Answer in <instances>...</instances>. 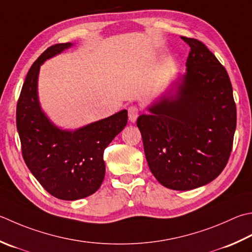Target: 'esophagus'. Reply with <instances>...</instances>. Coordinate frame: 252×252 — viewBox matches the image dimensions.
Masks as SVG:
<instances>
[{
  "mask_svg": "<svg viewBox=\"0 0 252 252\" xmlns=\"http://www.w3.org/2000/svg\"><path fill=\"white\" fill-rule=\"evenodd\" d=\"M127 112H129V120L134 123L137 119V117H139L140 109L136 106H131L129 107V109H127Z\"/></svg>",
  "mask_w": 252,
  "mask_h": 252,
  "instance_id": "esophagus-1",
  "label": "esophagus"
}]
</instances>
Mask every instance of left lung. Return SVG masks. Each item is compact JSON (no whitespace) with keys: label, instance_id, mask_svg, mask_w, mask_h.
Listing matches in <instances>:
<instances>
[{"label":"left lung","instance_id":"8db88e82","mask_svg":"<svg viewBox=\"0 0 252 252\" xmlns=\"http://www.w3.org/2000/svg\"><path fill=\"white\" fill-rule=\"evenodd\" d=\"M189 44L187 70L137 118L152 174L166 188L187 191L213 181L227 164L236 130L233 87L204 43Z\"/></svg>","mask_w":252,"mask_h":252}]
</instances>
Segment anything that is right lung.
Returning <instances> with one entry per match:
<instances>
[{"label": "right lung", "mask_w": 252, "mask_h": 252, "mask_svg": "<svg viewBox=\"0 0 252 252\" xmlns=\"http://www.w3.org/2000/svg\"><path fill=\"white\" fill-rule=\"evenodd\" d=\"M72 46V42L54 44L34 61L16 108L25 162L49 193L65 201L86 198L99 189L106 172L103 151L127 123V111L123 109L76 130H65L43 112L38 97L41 64Z\"/></svg>", "instance_id": "right-lung-1"}]
</instances>
